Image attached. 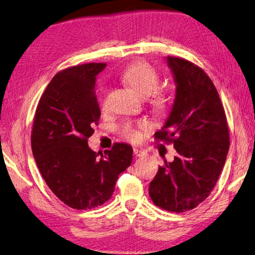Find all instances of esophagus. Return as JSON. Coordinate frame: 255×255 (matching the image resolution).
I'll use <instances>...</instances> for the list:
<instances>
[{
  "label": "esophagus",
  "mask_w": 255,
  "mask_h": 255,
  "mask_svg": "<svg viewBox=\"0 0 255 255\" xmlns=\"http://www.w3.org/2000/svg\"><path fill=\"white\" fill-rule=\"evenodd\" d=\"M133 152H134V156L135 157H142V156L145 155L144 151H142V150H140V149H136V148H134V150H133Z\"/></svg>",
  "instance_id": "obj_1"
}]
</instances>
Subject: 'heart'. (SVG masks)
I'll return each mask as SVG.
<instances>
[{
  "mask_svg": "<svg viewBox=\"0 0 255 255\" xmlns=\"http://www.w3.org/2000/svg\"><path fill=\"white\" fill-rule=\"evenodd\" d=\"M123 80L128 83L137 93L147 96L151 94L152 104L158 108H165L167 106L166 91L159 88V74L153 66L145 61H137L128 66L122 74ZM151 123L148 121H140L133 123L131 121L122 123L119 127V131L125 139L130 141H136L142 132L151 130Z\"/></svg>",
  "mask_w": 255,
  "mask_h": 255,
  "instance_id": "obj_1",
  "label": "heart"
}]
</instances>
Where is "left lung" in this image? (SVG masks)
Listing matches in <instances>:
<instances>
[{"mask_svg":"<svg viewBox=\"0 0 255 255\" xmlns=\"http://www.w3.org/2000/svg\"><path fill=\"white\" fill-rule=\"evenodd\" d=\"M177 83L169 118L155 133L157 142L173 143L177 156L159 166L150 182L152 202L170 212H185L214 190L229 149L226 114L214 82L197 64L168 56Z\"/></svg>","mask_w":255,"mask_h":255,"instance_id":"1","label":"left lung"}]
</instances>
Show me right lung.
Masks as SVG:
<instances>
[{
  "label": "right lung",
  "instance_id": "add662e5",
  "mask_svg": "<svg viewBox=\"0 0 255 255\" xmlns=\"http://www.w3.org/2000/svg\"><path fill=\"white\" fill-rule=\"evenodd\" d=\"M106 63L70 66L56 73L35 112L31 149L46 184L72 209H93L111 199L119 175L132 162L133 149L114 143L104 153L88 139L100 110L96 77Z\"/></svg>",
  "mask_w": 255,
  "mask_h": 255
}]
</instances>
